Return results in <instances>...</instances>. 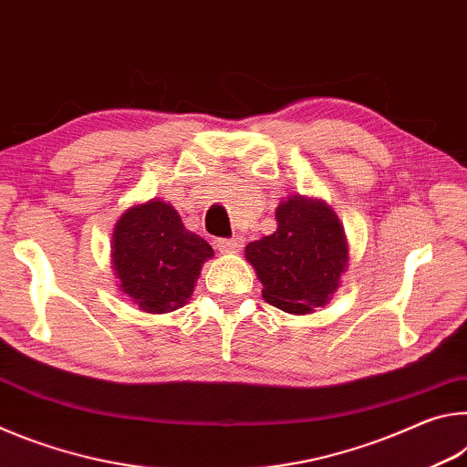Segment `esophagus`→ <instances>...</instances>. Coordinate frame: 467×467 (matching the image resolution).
Segmentation results:
<instances>
[{
  "label": "esophagus",
  "instance_id": "esophagus-1",
  "mask_svg": "<svg viewBox=\"0 0 467 467\" xmlns=\"http://www.w3.org/2000/svg\"><path fill=\"white\" fill-rule=\"evenodd\" d=\"M216 247L223 253H234L241 247V239H216Z\"/></svg>",
  "mask_w": 467,
  "mask_h": 467
}]
</instances>
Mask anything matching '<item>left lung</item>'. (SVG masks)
<instances>
[{
    "label": "left lung",
    "mask_w": 467,
    "mask_h": 467,
    "mask_svg": "<svg viewBox=\"0 0 467 467\" xmlns=\"http://www.w3.org/2000/svg\"><path fill=\"white\" fill-rule=\"evenodd\" d=\"M278 228L244 247L264 284V300L295 315L326 306L348 267V243L336 212L323 200L292 195L275 208Z\"/></svg>",
    "instance_id": "1"
}]
</instances>
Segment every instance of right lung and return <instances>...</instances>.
Masks as SVG:
<instances>
[{"instance_id": "1", "label": "right lung", "mask_w": 467, "mask_h": 467, "mask_svg": "<svg viewBox=\"0 0 467 467\" xmlns=\"http://www.w3.org/2000/svg\"><path fill=\"white\" fill-rule=\"evenodd\" d=\"M212 255L210 244L189 233L179 212L161 200L125 210L110 247L119 290L146 313H171L183 306Z\"/></svg>"}]
</instances>
